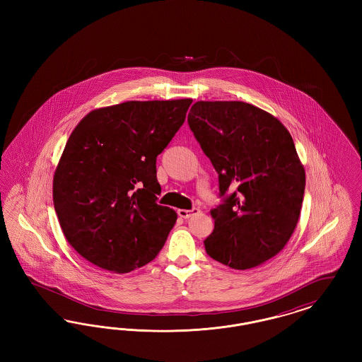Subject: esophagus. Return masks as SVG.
I'll use <instances>...</instances> for the list:
<instances>
[{
  "label": "esophagus",
  "instance_id": "obj_1",
  "mask_svg": "<svg viewBox=\"0 0 362 362\" xmlns=\"http://www.w3.org/2000/svg\"><path fill=\"white\" fill-rule=\"evenodd\" d=\"M197 213H199V209H198V207H192V209H189V210H186V209L177 210V214H179V217H182V218H189L191 216H194V214H197Z\"/></svg>",
  "mask_w": 362,
  "mask_h": 362
}]
</instances>
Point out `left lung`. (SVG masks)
Wrapping results in <instances>:
<instances>
[{
    "instance_id": "obj_1",
    "label": "left lung",
    "mask_w": 362,
    "mask_h": 362,
    "mask_svg": "<svg viewBox=\"0 0 362 362\" xmlns=\"http://www.w3.org/2000/svg\"><path fill=\"white\" fill-rule=\"evenodd\" d=\"M189 129L218 173L210 258L247 270L276 257L303 206L305 171L286 127L252 104L197 102Z\"/></svg>"
}]
</instances>
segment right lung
<instances>
[{
    "label": "right lung",
    "instance_id": "obj_1",
    "mask_svg": "<svg viewBox=\"0 0 362 362\" xmlns=\"http://www.w3.org/2000/svg\"><path fill=\"white\" fill-rule=\"evenodd\" d=\"M191 99L126 102L89 112L55 170L54 207L70 245L108 272L129 273L163 248L176 211L157 204L156 160Z\"/></svg>",
    "mask_w": 362,
    "mask_h": 362
}]
</instances>
